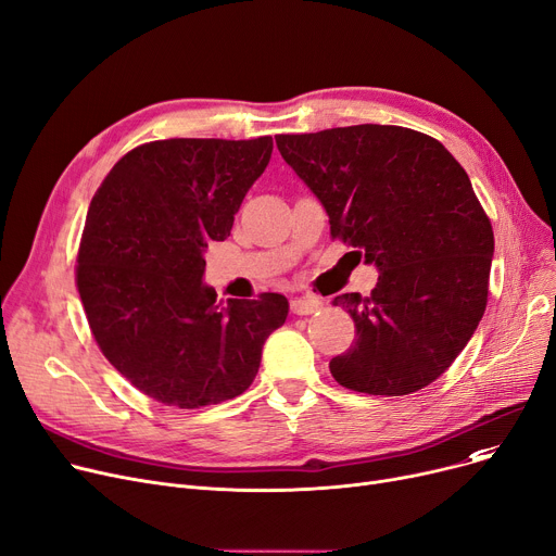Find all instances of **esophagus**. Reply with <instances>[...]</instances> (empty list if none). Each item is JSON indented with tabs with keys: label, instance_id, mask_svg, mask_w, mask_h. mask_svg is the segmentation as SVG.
I'll use <instances>...</instances> for the list:
<instances>
[{
	"label": "esophagus",
	"instance_id": "esophagus-1",
	"mask_svg": "<svg viewBox=\"0 0 556 556\" xmlns=\"http://www.w3.org/2000/svg\"><path fill=\"white\" fill-rule=\"evenodd\" d=\"M325 304L319 300H311V298H295L290 300V311H293L295 315H311L315 311L323 308Z\"/></svg>",
	"mask_w": 556,
	"mask_h": 556
}]
</instances>
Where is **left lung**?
<instances>
[{"mask_svg": "<svg viewBox=\"0 0 556 556\" xmlns=\"http://www.w3.org/2000/svg\"><path fill=\"white\" fill-rule=\"evenodd\" d=\"M277 149L323 202L331 237L378 270L369 298L333 300L356 342L329 369L354 392L403 396L459 356L486 306L491 223L444 146L401 126L279 135Z\"/></svg>", "mask_w": 556, "mask_h": 556, "instance_id": "8db88e82", "label": "left lung"}]
</instances>
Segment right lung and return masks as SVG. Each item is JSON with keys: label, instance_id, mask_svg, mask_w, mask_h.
<instances>
[{"label": "right lung", "instance_id": "right-lung-1", "mask_svg": "<svg viewBox=\"0 0 556 556\" xmlns=\"http://www.w3.org/2000/svg\"><path fill=\"white\" fill-rule=\"evenodd\" d=\"M273 155V137L162 139L112 166L87 212L76 286L112 367L146 396L193 407L243 394L288 300L218 302L202 281L207 243Z\"/></svg>", "mask_w": 556, "mask_h": 556}]
</instances>
